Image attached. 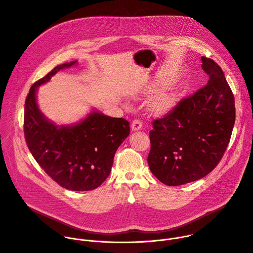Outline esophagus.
<instances>
[{
	"label": "esophagus",
	"instance_id": "34e87169",
	"mask_svg": "<svg viewBox=\"0 0 253 253\" xmlns=\"http://www.w3.org/2000/svg\"><path fill=\"white\" fill-rule=\"evenodd\" d=\"M141 128H142V122H141L140 120H138V119L133 120V122H132V124H131V129H132V131H138V130H140Z\"/></svg>",
	"mask_w": 253,
	"mask_h": 253
}]
</instances>
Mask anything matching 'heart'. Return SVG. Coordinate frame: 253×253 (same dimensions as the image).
Wrapping results in <instances>:
<instances>
[{
	"instance_id": "1",
	"label": "heart",
	"mask_w": 253,
	"mask_h": 253,
	"mask_svg": "<svg viewBox=\"0 0 253 253\" xmlns=\"http://www.w3.org/2000/svg\"><path fill=\"white\" fill-rule=\"evenodd\" d=\"M159 84H153L149 87V91H154ZM177 101V95L168 88H162L150 100L149 108L155 114H164L170 111Z\"/></svg>"
}]
</instances>
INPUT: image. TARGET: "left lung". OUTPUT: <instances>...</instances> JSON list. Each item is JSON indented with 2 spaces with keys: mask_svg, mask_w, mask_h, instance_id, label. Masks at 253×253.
<instances>
[{
  "mask_svg": "<svg viewBox=\"0 0 253 253\" xmlns=\"http://www.w3.org/2000/svg\"><path fill=\"white\" fill-rule=\"evenodd\" d=\"M201 61L208 83L154 120L149 132V168L168 186L193 182L210 173L221 160L234 126V96L223 71L209 58Z\"/></svg>",
  "mask_w": 253,
  "mask_h": 253,
  "instance_id": "left-lung-1",
  "label": "left lung"
}]
</instances>
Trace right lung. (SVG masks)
I'll list each match as a JSON object with an SVG mask.
<instances>
[{
  "instance_id": "1",
  "label": "right lung",
  "mask_w": 253,
  "mask_h": 253,
  "mask_svg": "<svg viewBox=\"0 0 253 253\" xmlns=\"http://www.w3.org/2000/svg\"><path fill=\"white\" fill-rule=\"evenodd\" d=\"M56 66L33 84L25 102L24 133L28 148L41 168L60 186L73 191L99 187L109 176L114 155L130 133L129 122L93 110L74 125H56L40 111L36 93L62 69Z\"/></svg>"
}]
</instances>
